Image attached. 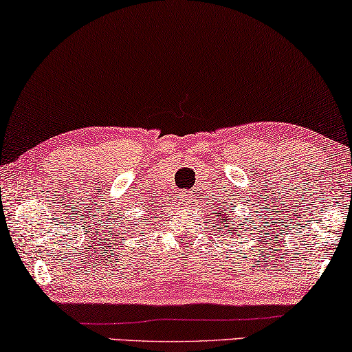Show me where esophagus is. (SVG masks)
I'll return each instance as SVG.
<instances>
[{"label": "esophagus", "instance_id": "esophagus-1", "mask_svg": "<svg viewBox=\"0 0 352 352\" xmlns=\"http://www.w3.org/2000/svg\"><path fill=\"white\" fill-rule=\"evenodd\" d=\"M181 199H182V204H186V206L192 203V201H195L193 197H192V193H182Z\"/></svg>", "mask_w": 352, "mask_h": 352}]
</instances>
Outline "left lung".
Instances as JSON below:
<instances>
[{
  "instance_id": "left-lung-1",
  "label": "left lung",
  "mask_w": 352,
  "mask_h": 352,
  "mask_svg": "<svg viewBox=\"0 0 352 352\" xmlns=\"http://www.w3.org/2000/svg\"><path fill=\"white\" fill-rule=\"evenodd\" d=\"M229 212H224L220 210V214L215 215V224H218V228H220L221 232H228L229 235H235L237 234V230H240V228L237 226V223L230 221L229 218Z\"/></svg>"
}]
</instances>
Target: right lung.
I'll use <instances>...</instances> for the list:
<instances>
[{"label": "right lung", "instance_id": "add662e5", "mask_svg": "<svg viewBox=\"0 0 352 352\" xmlns=\"http://www.w3.org/2000/svg\"><path fill=\"white\" fill-rule=\"evenodd\" d=\"M143 218H148V220H151V218H155V215H153V214H146V217H143ZM146 220V221H148ZM146 221H142L140 223V226H148V224H151V223H146Z\"/></svg>", "mask_w": 352, "mask_h": 352}]
</instances>
